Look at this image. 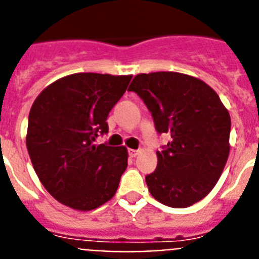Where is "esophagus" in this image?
<instances>
[{
    "label": "esophagus",
    "instance_id": "esophagus-1",
    "mask_svg": "<svg viewBox=\"0 0 259 259\" xmlns=\"http://www.w3.org/2000/svg\"><path fill=\"white\" fill-rule=\"evenodd\" d=\"M127 152H129V155L132 157H136L141 151H139V150H134V148H129V150H127Z\"/></svg>",
    "mask_w": 259,
    "mask_h": 259
}]
</instances>
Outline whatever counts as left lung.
Masks as SVG:
<instances>
[{"label":"left lung","mask_w":259,"mask_h":259,"mask_svg":"<svg viewBox=\"0 0 259 259\" xmlns=\"http://www.w3.org/2000/svg\"><path fill=\"white\" fill-rule=\"evenodd\" d=\"M129 91L145 102L157 133L170 137L156 151V169L146 176L152 197L175 208L203 199L222 176L231 147V117L217 92L175 71L138 74Z\"/></svg>","instance_id":"8db88e82"}]
</instances>
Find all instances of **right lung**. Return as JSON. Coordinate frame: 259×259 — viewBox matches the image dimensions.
<instances>
[{"instance_id": "right-lung-1", "label": "right lung", "mask_w": 259, "mask_h": 259, "mask_svg": "<svg viewBox=\"0 0 259 259\" xmlns=\"http://www.w3.org/2000/svg\"><path fill=\"white\" fill-rule=\"evenodd\" d=\"M133 75L76 73L60 78L35 99L26 145L40 183L60 203L78 211L113 198L127 167L125 146L95 145L107 117Z\"/></svg>"}]
</instances>
